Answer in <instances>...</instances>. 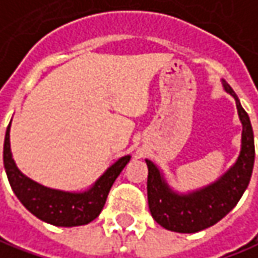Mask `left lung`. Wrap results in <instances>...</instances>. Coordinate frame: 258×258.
Returning a JSON list of instances; mask_svg holds the SVG:
<instances>
[{"label": "left lung", "instance_id": "left-lung-1", "mask_svg": "<svg viewBox=\"0 0 258 258\" xmlns=\"http://www.w3.org/2000/svg\"><path fill=\"white\" fill-rule=\"evenodd\" d=\"M222 86L235 99L242 124L240 156L227 173L202 189L177 194L167 185L159 167L150 160H146L149 167L147 198L151 217L166 230L192 234L212 227L237 205L250 183L255 156L250 117L241 107L240 99L230 85L222 81Z\"/></svg>", "mask_w": 258, "mask_h": 258}]
</instances>
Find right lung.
<instances>
[{
	"label": "right lung",
	"mask_w": 258,
	"mask_h": 258,
	"mask_svg": "<svg viewBox=\"0 0 258 258\" xmlns=\"http://www.w3.org/2000/svg\"><path fill=\"white\" fill-rule=\"evenodd\" d=\"M11 124V122H10ZM130 156L118 159L94 185L85 192H63L31 180L18 170L10 147V125L4 140V167L11 189L20 202L41 221L56 227L85 225L101 214L118 174L130 162Z\"/></svg>",
	"instance_id": "add662e5"
}]
</instances>
